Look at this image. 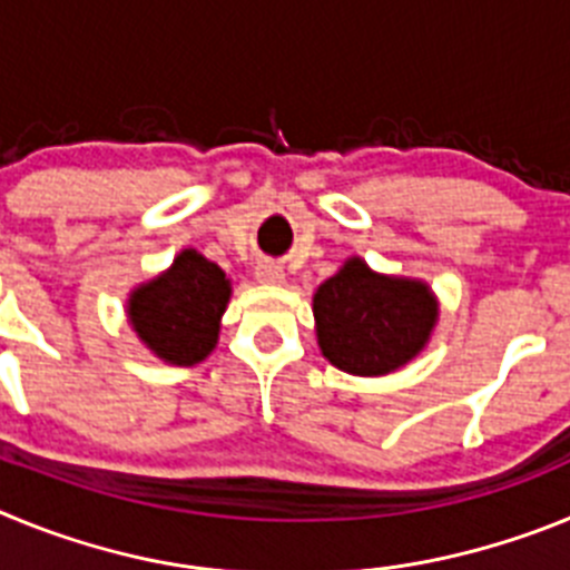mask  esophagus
Returning <instances> with one entry per match:
<instances>
[{"label": "esophagus", "instance_id": "1", "mask_svg": "<svg viewBox=\"0 0 570 570\" xmlns=\"http://www.w3.org/2000/svg\"><path fill=\"white\" fill-rule=\"evenodd\" d=\"M256 279L268 282V285H276V282L285 279V271H282V265H276V262L265 259L256 265Z\"/></svg>", "mask_w": 570, "mask_h": 570}]
</instances>
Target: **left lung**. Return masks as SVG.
<instances>
[{
  "label": "left lung",
  "instance_id": "obj_1",
  "mask_svg": "<svg viewBox=\"0 0 570 570\" xmlns=\"http://www.w3.org/2000/svg\"><path fill=\"white\" fill-rule=\"evenodd\" d=\"M322 354L356 376H382L422 351L436 322L428 285L380 276L362 259L322 282L314 296Z\"/></svg>",
  "mask_w": 570,
  "mask_h": 570
}]
</instances>
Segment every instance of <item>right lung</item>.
<instances>
[{
    "label": "right lung",
    "mask_w": 570,
    "mask_h": 570,
    "mask_svg": "<svg viewBox=\"0 0 570 570\" xmlns=\"http://www.w3.org/2000/svg\"><path fill=\"white\" fill-rule=\"evenodd\" d=\"M228 296L223 268L196 250H183L168 274L134 291L130 325L156 356L174 365H194L214 351Z\"/></svg>",
    "instance_id": "obj_1"
}]
</instances>
